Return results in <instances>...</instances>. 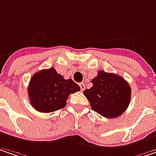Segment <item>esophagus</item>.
<instances>
[{"label": "esophagus", "instance_id": "esophagus-1", "mask_svg": "<svg viewBox=\"0 0 156 156\" xmlns=\"http://www.w3.org/2000/svg\"><path fill=\"white\" fill-rule=\"evenodd\" d=\"M79 87H80L81 91H84V90L86 89V85H85V83H80V84H79Z\"/></svg>", "mask_w": 156, "mask_h": 156}]
</instances>
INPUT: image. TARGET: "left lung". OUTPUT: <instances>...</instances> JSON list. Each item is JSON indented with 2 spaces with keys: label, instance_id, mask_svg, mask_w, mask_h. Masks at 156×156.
<instances>
[{
  "label": "left lung",
  "instance_id": "left-lung-1",
  "mask_svg": "<svg viewBox=\"0 0 156 156\" xmlns=\"http://www.w3.org/2000/svg\"><path fill=\"white\" fill-rule=\"evenodd\" d=\"M93 87L84 91L94 111L107 118L124 113L131 101V87L122 77L100 70L92 79Z\"/></svg>",
  "mask_w": 156,
  "mask_h": 156
}]
</instances>
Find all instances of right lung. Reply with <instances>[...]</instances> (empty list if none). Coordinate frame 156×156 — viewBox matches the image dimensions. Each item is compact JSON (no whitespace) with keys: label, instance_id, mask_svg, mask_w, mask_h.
Masks as SVG:
<instances>
[{"label":"right lung","instance_id":"right-lung-1","mask_svg":"<svg viewBox=\"0 0 156 156\" xmlns=\"http://www.w3.org/2000/svg\"><path fill=\"white\" fill-rule=\"evenodd\" d=\"M80 90L71 78L64 79L52 67L35 73L28 87V95L32 106L38 111L49 113L66 106L70 94Z\"/></svg>","mask_w":156,"mask_h":156}]
</instances>
